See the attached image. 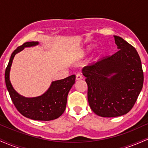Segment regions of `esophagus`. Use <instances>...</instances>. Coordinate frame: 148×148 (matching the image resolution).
I'll return each instance as SVG.
<instances>
[{"mask_svg": "<svg viewBox=\"0 0 148 148\" xmlns=\"http://www.w3.org/2000/svg\"><path fill=\"white\" fill-rule=\"evenodd\" d=\"M83 79V76H82V75H81V74H76V79L77 80V81H79V80H81V79Z\"/></svg>", "mask_w": 148, "mask_h": 148, "instance_id": "obj_1", "label": "esophagus"}]
</instances>
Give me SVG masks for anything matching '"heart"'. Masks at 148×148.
Instances as JSON below:
<instances>
[{
	"label": "heart",
	"mask_w": 148,
	"mask_h": 148,
	"mask_svg": "<svg viewBox=\"0 0 148 148\" xmlns=\"http://www.w3.org/2000/svg\"><path fill=\"white\" fill-rule=\"evenodd\" d=\"M92 47H91L90 45V46H88V47H86L85 49H84V51H83V53L84 54H87L88 53H89L90 51L92 50Z\"/></svg>",
	"instance_id": "obj_1"
}]
</instances>
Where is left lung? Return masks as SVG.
<instances>
[{
    "mask_svg": "<svg viewBox=\"0 0 148 148\" xmlns=\"http://www.w3.org/2000/svg\"><path fill=\"white\" fill-rule=\"evenodd\" d=\"M118 51L83 68L88 100L99 116L123 115L133 108L143 85L139 55L133 46L115 35Z\"/></svg>",
    "mask_w": 148,
    "mask_h": 148,
    "instance_id": "8db88e82",
    "label": "left lung"
}]
</instances>
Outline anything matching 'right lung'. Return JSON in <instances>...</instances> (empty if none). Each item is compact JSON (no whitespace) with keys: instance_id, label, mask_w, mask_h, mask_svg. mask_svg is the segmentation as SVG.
I'll return each instance as SVG.
<instances>
[{"instance_id":"obj_1","label":"right lung","mask_w":148,"mask_h":148,"mask_svg":"<svg viewBox=\"0 0 148 148\" xmlns=\"http://www.w3.org/2000/svg\"><path fill=\"white\" fill-rule=\"evenodd\" d=\"M37 42H25L13 51L5 73L6 87L10 97L18 111L26 118L35 120L49 121L55 120L64 113L67 105V95L75 84L76 76L73 74L64 79L53 81L46 92L36 97L27 98L18 94L10 81V71L14 56L25 47L38 45Z\"/></svg>"}]
</instances>
